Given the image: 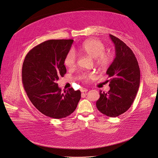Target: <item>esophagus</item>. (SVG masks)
<instances>
[{
  "label": "esophagus",
  "mask_w": 158,
  "mask_h": 158,
  "mask_svg": "<svg viewBox=\"0 0 158 158\" xmlns=\"http://www.w3.org/2000/svg\"><path fill=\"white\" fill-rule=\"evenodd\" d=\"M80 91H81V92L84 93V92H86L88 91V89L86 88H81Z\"/></svg>",
  "instance_id": "1"
}]
</instances>
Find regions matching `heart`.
Instances as JSON below:
<instances>
[{"mask_svg":"<svg viewBox=\"0 0 158 158\" xmlns=\"http://www.w3.org/2000/svg\"><path fill=\"white\" fill-rule=\"evenodd\" d=\"M80 50L83 53L94 58V63L101 70L107 69L111 64L113 60L112 55L110 53L105 52L106 47L99 40L91 39L85 42ZM77 59L75 52L73 50H71L68 52L65 58L64 64L69 69H73L76 66ZM93 77V74L83 73L80 78L83 81L86 82Z\"/></svg>","mask_w":158,"mask_h":158,"instance_id":"1","label":"heart"}]
</instances>
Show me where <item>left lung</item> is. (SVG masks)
Returning <instances> with one entry per match:
<instances>
[{"mask_svg": "<svg viewBox=\"0 0 158 158\" xmlns=\"http://www.w3.org/2000/svg\"><path fill=\"white\" fill-rule=\"evenodd\" d=\"M114 44L116 57L106 74L111 79L110 89L100 91L96 103L98 110L110 117H116L127 111L133 104L140 83V70L131 48L118 38L110 35Z\"/></svg>", "mask_w": 158, "mask_h": 158, "instance_id": "left-lung-1", "label": "left lung"}]
</instances>
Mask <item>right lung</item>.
<instances>
[{
  "label": "right lung",
  "instance_id": "1",
  "mask_svg": "<svg viewBox=\"0 0 158 158\" xmlns=\"http://www.w3.org/2000/svg\"><path fill=\"white\" fill-rule=\"evenodd\" d=\"M73 40H49L30 50L22 70L24 89L34 106L47 116L61 119L71 114L81 98L80 90L61 91L57 80L67 73L65 58Z\"/></svg>",
  "mask_w": 158,
  "mask_h": 158
}]
</instances>
